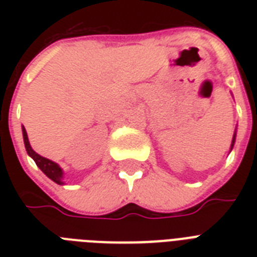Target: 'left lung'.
Wrapping results in <instances>:
<instances>
[{
	"label": "left lung",
	"instance_id": "8db88e82",
	"mask_svg": "<svg viewBox=\"0 0 257 257\" xmlns=\"http://www.w3.org/2000/svg\"><path fill=\"white\" fill-rule=\"evenodd\" d=\"M235 141H236V129H235V133H233V137H232V143H231V148H229V152H231L232 149H233V145H235Z\"/></svg>",
	"mask_w": 257,
	"mask_h": 257
}]
</instances>
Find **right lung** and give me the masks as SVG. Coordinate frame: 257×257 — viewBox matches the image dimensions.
<instances>
[{
    "label": "right lung",
    "instance_id": "1",
    "mask_svg": "<svg viewBox=\"0 0 257 257\" xmlns=\"http://www.w3.org/2000/svg\"><path fill=\"white\" fill-rule=\"evenodd\" d=\"M22 136H24V144H25L26 152H28V155L33 159L38 168L41 169L50 180H53L54 183L58 184V185H62V184H64V181H62V179H64V171H62L61 167H60L57 163H54V161L49 160V159H46V157L40 156L37 152H34L33 148L30 147L29 139H28V133H26V129L24 128V126H22Z\"/></svg>",
    "mask_w": 257,
    "mask_h": 257
}]
</instances>
